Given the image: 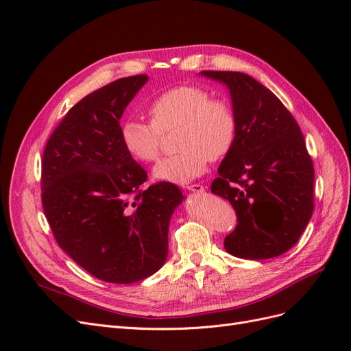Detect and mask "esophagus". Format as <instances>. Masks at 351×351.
<instances>
[{"instance_id":"esophagus-1","label":"esophagus","mask_w":351,"mask_h":351,"mask_svg":"<svg viewBox=\"0 0 351 351\" xmlns=\"http://www.w3.org/2000/svg\"><path fill=\"white\" fill-rule=\"evenodd\" d=\"M187 190H192V192L195 193H204L205 192V187L202 184H190V186H186Z\"/></svg>"}]
</instances>
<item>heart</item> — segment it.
Returning a JSON list of instances; mask_svg holds the SVG:
<instances>
[{"label":"heart","instance_id":"1","mask_svg":"<svg viewBox=\"0 0 351 351\" xmlns=\"http://www.w3.org/2000/svg\"><path fill=\"white\" fill-rule=\"evenodd\" d=\"M151 123L130 119L121 125L124 149L141 162H154L161 154V134L176 132L177 155L154 168L156 180L186 184L205 173L208 162L224 159L237 136L234 110L226 99L210 98L199 86L171 88L147 107Z\"/></svg>","mask_w":351,"mask_h":351}]
</instances>
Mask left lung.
I'll list each match as a JSON object with an SVG mask.
<instances>
[{
    "label": "left lung",
    "instance_id": "1",
    "mask_svg": "<svg viewBox=\"0 0 351 351\" xmlns=\"http://www.w3.org/2000/svg\"><path fill=\"white\" fill-rule=\"evenodd\" d=\"M202 74L227 84L237 119L236 143L210 184L237 215L224 247L243 259L280 256L300 239L313 214L315 169L303 133L284 104L249 74Z\"/></svg>",
    "mask_w": 351,
    "mask_h": 351
}]
</instances>
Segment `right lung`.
<instances>
[{"label":"right lung","instance_id":"obj_1","mask_svg":"<svg viewBox=\"0 0 351 351\" xmlns=\"http://www.w3.org/2000/svg\"><path fill=\"white\" fill-rule=\"evenodd\" d=\"M146 74L89 93L52 132L42 156V206L58 246L98 280L151 277L168 254V226L183 193L143 184L145 169L121 143L120 119Z\"/></svg>","mask_w":351,"mask_h":351}]
</instances>
